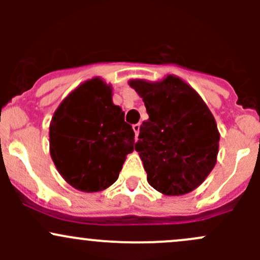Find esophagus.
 <instances>
[{"instance_id": "1", "label": "esophagus", "mask_w": 260, "mask_h": 260, "mask_svg": "<svg viewBox=\"0 0 260 260\" xmlns=\"http://www.w3.org/2000/svg\"><path fill=\"white\" fill-rule=\"evenodd\" d=\"M140 127H141L140 123H137V124H133V131H135V133H136V140H138V135H140Z\"/></svg>"}]
</instances>
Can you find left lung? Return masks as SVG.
<instances>
[{
    "instance_id": "1",
    "label": "left lung",
    "mask_w": 260,
    "mask_h": 260,
    "mask_svg": "<svg viewBox=\"0 0 260 260\" xmlns=\"http://www.w3.org/2000/svg\"><path fill=\"white\" fill-rule=\"evenodd\" d=\"M128 84L143 99L149 117L135 146L147 181L167 196L191 192L216 164L220 133L214 115L198 91L176 75Z\"/></svg>"
}]
</instances>
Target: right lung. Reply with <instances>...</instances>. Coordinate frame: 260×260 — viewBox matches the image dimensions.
I'll use <instances>...</instances> for the list:
<instances>
[{
    "mask_svg": "<svg viewBox=\"0 0 260 260\" xmlns=\"http://www.w3.org/2000/svg\"><path fill=\"white\" fill-rule=\"evenodd\" d=\"M111 84L95 77L60 103L49 127L50 154L61 177L83 192L103 191L117 181L135 132L112 101Z\"/></svg>",
    "mask_w": 260,
    "mask_h": 260,
    "instance_id": "right-lung-1",
    "label": "right lung"
}]
</instances>
